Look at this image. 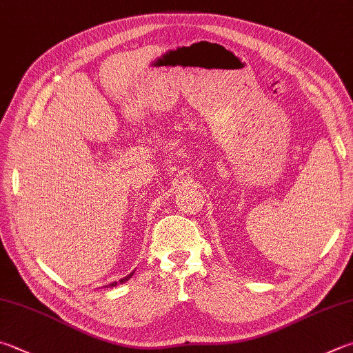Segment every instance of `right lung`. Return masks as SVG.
<instances>
[{
	"label": "right lung",
	"mask_w": 353,
	"mask_h": 353,
	"mask_svg": "<svg viewBox=\"0 0 353 353\" xmlns=\"http://www.w3.org/2000/svg\"><path fill=\"white\" fill-rule=\"evenodd\" d=\"M132 273H134V272H132ZM132 273H131V274H128V276H126V278H123V279H120V281H119V283H120V284H121V283H125V281H128V279H130V278L132 276ZM114 285H117V281H115V283H112V284H108V285H105V287L108 288V287H114Z\"/></svg>",
	"instance_id": "obj_1"
}]
</instances>
